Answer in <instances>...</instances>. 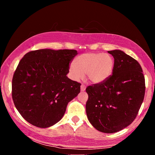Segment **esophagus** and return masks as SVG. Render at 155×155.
Segmentation results:
<instances>
[{
    "label": "esophagus",
    "instance_id": "esophagus-1",
    "mask_svg": "<svg viewBox=\"0 0 155 155\" xmlns=\"http://www.w3.org/2000/svg\"><path fill=\"white\" fill-rule=\"evenodd\" d=\"M85 88H86V87L85 86V85H83V84H82V85H81V90L82 91H85Z\"/></svg>",
    "mask_w": 155,
    "mask_h": 155
}]
</instances>
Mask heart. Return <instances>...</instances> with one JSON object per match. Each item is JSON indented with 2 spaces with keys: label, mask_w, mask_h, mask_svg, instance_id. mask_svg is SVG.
<instances>
[{
  "label": "heart",
  "mask_w": 155,
  "mask_h": 155,
  "mask_svg": "<svg viewBox=\"0 0 155 155\" xmlns=\"http://www.w3.org/2000/svg\"><path fill=\"white\" fill-rule=\"evenodd\" d=\"M114 68V59L111 54L101 52L84 53L70 64L71 77L75 81L83 78L85 74L91 82L100 83L111 75Z\"/></svg>",
  "instance_id": "obj_1"
}]
</instances>
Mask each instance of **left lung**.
Instances as JSON below:
<instances>
[{"label": "left lung", "instance_id": "1", "mask_svg": "<svg viewBox=\"0 0 155 155\" xmlns=\"http://www.w3.org/2000/svg\"><path fill=\"white\" fill-rule=\"evenodd\" d=\"M114 58L112 75L86 88V114L99 131L114 133L124 129L137 115L145 95V78L140 64L120 50L108 51Z\"/></svg>", "mask_w": 155, "mask_h": 155}]
</instances>
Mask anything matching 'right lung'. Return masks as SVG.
Returning <instances> with one entry per match:
<instances>
[{"label":"right lung","mask_w":155,"mask_h":155,"mask_svg":"<svg viewBox=\"0 0 155 155\" xmlns=\"http://www.w3.org/2000/svg\"><path fill=\"white\" fill-rule=\"evenodd\" d=\"M77 54L76 50L40 49L20 60L12 79V98L30 124L40 128L55 124L79 94L81 83L66 76Z\"/></svg>","instance_id":"right-lung-1"}]
</instances>
